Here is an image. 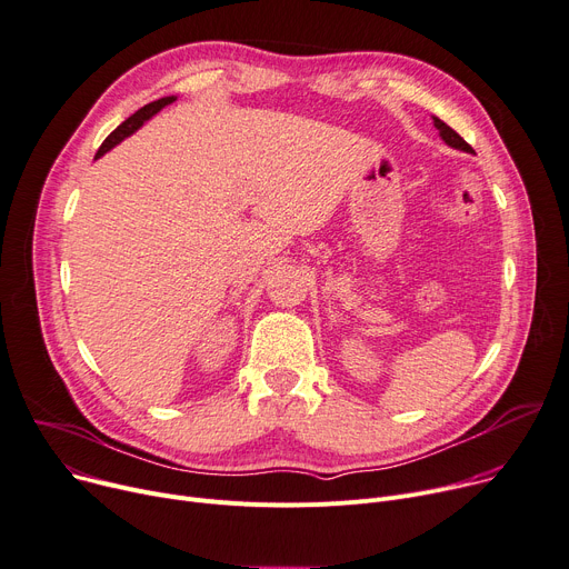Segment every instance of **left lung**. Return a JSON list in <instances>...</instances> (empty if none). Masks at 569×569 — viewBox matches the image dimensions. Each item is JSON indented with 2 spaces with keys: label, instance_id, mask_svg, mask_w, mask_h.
<instances>
[{
  "label": "left lung",
  "instance_id": "obj_1",
  "mask_svg": "<svg viewBox=\"0 0 569 569\" xmlns=\"http://www.w3.org/2000/svg\"><path fill=\"white\" fill-rule=\"evenodd\" d=\"M432 121H435V128L439 130V137L450 146V148H456V150H465V153H473V148L456 132L452 130L450 126H446L441 119H437V117H432Z\"/></svg>",
  "mask_w": 569,
  "mask_h": 569
}]
</instances>
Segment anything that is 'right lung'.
Here are the masks:
<instances>
[{"instance_id":"add662e5","label":"right lung","mask_w":569,"mask_h":569,"mask_svg":"<svg viewBox=\"0 0 569 569\" xmlns=\"http://www.w3.org/2000/svg\"><path fill=\"white\" fill-rule=\"evenodd\" d=\"M176 100V96H167V98H160V100H156V102H148V104H143L139 111H134L130 119H126L117 130H113L104 141H102V146L98 148V153H96V160L98 158H102L107 150H111L113 146H119L123 139H128L130 134H134L146 121H150L156 117V113L160 111V109H164L167 104H171Z\"/></svg>"}]
</instances>
